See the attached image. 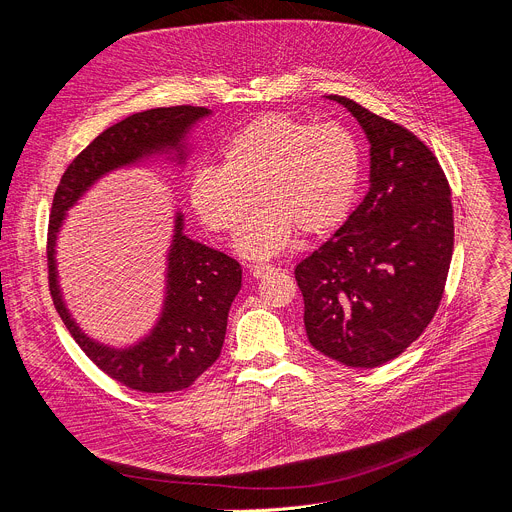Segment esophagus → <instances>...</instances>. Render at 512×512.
Returning a JSON list of instances; mask_svg holds the SVG:
<instances>
[{
    "label": "esophagus",
    "mask_w": 512,
    "mask_h": 512,
    "mask_svg": "<svg viewBox=\"0 0 512 512\" xmlns=\"http://www.w3.org/2000/svg\"><path fill=\"white\" fill-rule=\"evenodd\" d=\"M271 271H275V267L273 265H263V263H259V265H253L251 267V273H253V277H265L267 273H271Z\"/></svg>",
    "instance_id": "34e87169"
}]
</instances>
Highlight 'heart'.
I'll return each instance as SVG.
<instances>
[{
    "mask_svg": "<svg viewBox=\"0 0 512 512\" xmlns=\"http://www.w3.org/2000/svg\"><path fill=\"white\" fill-rule=\"evenodd\" d=\"M360 172L362 150L348 127L269 111L223 141L221 166L202 164L192 172L188 198L210 231L229 233L257 192L261 206L233 247L247 259H269L296 231L318 237L338 229L354 204Z\"/></svg>",
    "mask_w": 512,
    "mask_h": 512,
    "instance_id": "b5f03b06",
    "label": "heart"
}]
</instances>
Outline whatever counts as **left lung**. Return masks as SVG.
I'll return each instance as SVG.
<instances>
[{
	"instance_id": "8db88e82",
	"label": "left lung",
	"mask_w": 512,
	"mask_h": 512,
	"mask_svg": "<svg viewBox=\"0 0 512 512\" xmlns=\"http://www.w3.org/2000/svg\"><path fill=\"white\" fill-rule=\"evenodd\" d=\"M371 143L369 192L346 223L298 263L310 344L354 369L399 356L442 302L454 251L448 178L427 145L352 99L328 95Z\"/></svg>"
}]
</instances>
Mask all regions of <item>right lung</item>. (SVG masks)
I'll return each mask as SVG.
<instances>
[{
	"mask_svg": "<svg viewBox=\"0 0 512 512\" xmlns=\"http://www.w3.org/2000/svg\"><path fill=\"white\" fill-rule=\"evenodd\" d=\"M206 107H158L125 117L97 135L70 162L52 200L48 225L50 296L70 336L97 367L117 383L143 393H172L190 387L221 356L231 304L241 289V265L184 235L176 212L168 251L162 314L148 336L127 348H113L89 338L70 316L58 285L56 239L81 196L113 170L135 166L154 156L184 164L186 135L204 117Z\"/></svg>",
	"mask_w": 512,
	"mask_h": 512,
	"instance_id": "add662e5",
	"label": "right lung"
}]
</instances>
